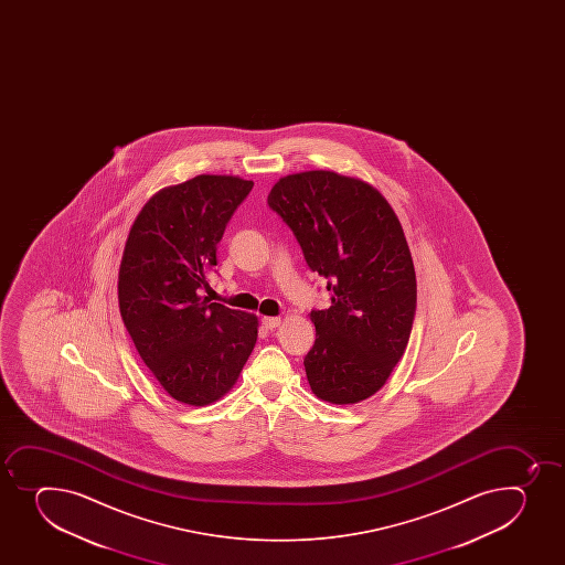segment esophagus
<instances>
[{
	"mask_svg": "<svg viewBox=\"0 0 565 565\" xmlns=\"http://www.w3.org/2000/svg\"><path fill=\"white\" fill-rule=\"evenodd\" d=\"M262 324L263 328H267V330H276V328L281 324V320H279L278 317H265Z\"/></svg>",
	"mask_w": 565,
	"mask_h": 565,
	"instance_id": "esophagus-1",
	"label": "esophagus"
}]
</instances>
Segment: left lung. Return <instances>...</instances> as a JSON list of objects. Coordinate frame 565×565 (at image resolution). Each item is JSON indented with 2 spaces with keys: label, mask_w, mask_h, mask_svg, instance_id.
<instances>
[{
  "label": "left lung",
  "mask_w": 565,
  "mask_h": 565,
  "mask_svg": "<svg viewBox=\"0 0 565 565\" xmlns=\"http://www.w3.org/2000/svg\"><path fill=\"white\" fill-rule=\"evenodd\" d=\"M267 204L331 292L330 308L311 309V391L335 405L363 402L385 385L413 331L416 274L402 224L380 191L333 171L289 174Z\"/></svg>",
  "instance_id": "8db88e82"
}]
</instances>
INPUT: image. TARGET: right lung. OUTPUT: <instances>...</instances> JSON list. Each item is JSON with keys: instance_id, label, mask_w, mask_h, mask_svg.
<instances>
[{"instance_id": "add662e5", "label": "right lung", "mask_w": 565, "mask_h": 565, "mask_svg": "<svg viewBox=\"0 0 565 565\" xmlns=\"http://www.w3.org/2000/svg\"><path fill=\"white\" fill-rule=\"evenodd\" d=\"M252 180L199 174L147 202L119 267V311L163 391L202 407L234 386L257 339L254 315L201 297Z\"/></svg>"}]
</instances>
